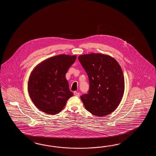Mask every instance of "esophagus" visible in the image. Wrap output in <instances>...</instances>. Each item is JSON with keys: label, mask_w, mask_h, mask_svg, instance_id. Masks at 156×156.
Here are the masks:
<instances>
[{"label": "esophagus", "mask_w": 156, "mask_h": 156, "mask_svg": "<svg viewBox=\"0 0 156 156\" xmlns=\"http://www.w3.org/2000/svg\"><path fill=\"white\" fill-rule=\"evenodd\" d=\"M73 94H74V95L77 96V97H79L80 96V93L76 92V91H74L73 92Z\"/></svg>", "instance_id": "1"}]
</instances>
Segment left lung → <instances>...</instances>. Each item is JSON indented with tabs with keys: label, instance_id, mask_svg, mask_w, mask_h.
<instances>
[{
	"label": "left lung",
	"instance_id": "1",
	"mask_svg": "<svg viewBox=\"0 0 156 156\" xmlns=\"http://www.w3.org/2000/svg\"><path fill=\"white\" fill-rule=\"evenodd\" d=\"M79 60L89 77V94L81 96L87 111L95 116L113 112L122 99L125 84L123 71L114 58L103 53L80 55Z\"/></svg>",
	"mask_w": 156,
	"mask_h": 156
}]
</instances>
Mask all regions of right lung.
I'll return each instance as SVG.
<instances>
[{
	"instance_id": "add662e5",
	"label": "right lung",
	"mask_w": 156,
	"mask_h": 156,
	"mask_svg": "<svg viewBox=\"0 0 156 156\" xmlns=\"http://www.w3.org/2000/svg\"><path fill=\"white\" fill-rule=\"evenodd\" d=\"M76 58V55L61 54L43 60L33 69L28 81V91L40 110L57 114L73 96L65 76Z\"/></svg>"
}]
</instances>
